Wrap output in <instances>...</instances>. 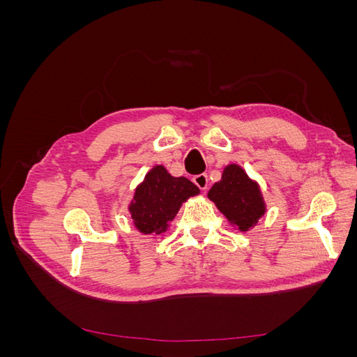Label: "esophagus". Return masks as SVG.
Listing matches in <instances>:
<instances>
[{
  "label": "esophagus",
  "instance_id": "1",
  "mask_svg": "<svg viewBox=\"0 0 357 357\" xmlns=\"http://www.w3.org/2000/svg\"><path fill=\"white\" fill-rule=\"evenodd\" d=\"M193 183L201 189V190H205L208 188V177L207 174H198L193 177Z\"/></svg>",
  "mask_w": 357,
  "mask_h": 357
}]
</instances>
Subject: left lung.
<instances>
[{
	"label": "left lung",
	"instance_id": "1",
	"mask_svg": "<svg viewBox=\"0 0 357 357\" xmlns=\"http://www.w3.org/2000/svg\"><path fill=\"white\" fill-rule=\"evenodd\" d=\"M208 198L238 231L252 229L266 211V205L257 181L236 164L225 167L222 180L214 183Z\"/></svg>",
	"mask_w": 357,
	"mask_h": 357
}]
</instances>
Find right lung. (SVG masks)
<instances>
[{
  "label": "right lung",
  "mask_w": 357,
  "mask_h": 357,
  "mask_svg": "<svg viewBox=\"0 0 357 357\" xmlns=\"http://www.w3.org/2000/svg\"><path fill=\"white\" fill-rule=\"evenodd\" d=\"M198 193L189 178L172 177L164 165H155L135 188L128 210L139 232L160 235L167 232L181 204Z\"/></svg>",
  "instance_id": "obj_1"
}]
</instances>
